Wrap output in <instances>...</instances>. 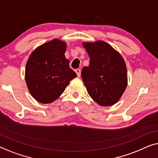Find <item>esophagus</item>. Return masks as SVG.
Segmentation results:
<instances>
[{
    "mask_svg": "<svg viewBox=\"0 0 158 158\" xmlns=\"http://www.w3.org/2000/svg\"><path fill=\"white\" fill-rule=\"evenodd\" d=\"M75 72H76L77 74V77H79L81 76V70L79 69H75Z\"/></svg>",
    "mask_w": 158,
    "mask_h": 158,
    "instance_id": "34e87169",
    "label": "esophagus"
}]
</instances>
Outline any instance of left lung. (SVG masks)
Listing matches in <instances>:
<instances>
[{
    "instance_id": "1",
    "label": "left lung",
    "mask_w": 158,
    "mask_h": 158,
    "mask_svg": "<svg viewBox=\"0 0 158 158\" xmlns=\"http://www.w3.org/2000/svg\"><path fill=\"white\" fill-rule=\"evenodd\" d=\"M82 44L90 59L89 66H84L81 71L88 94L99 105H114L127 85V72L123 57L103 41Z\"/></svg>"
}]
</instances>
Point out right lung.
Segmentation results:
<instances>
[{
  "mask_svg": "<svg viewBox=\"0 0 158 158\" xmlns=\"http://www.w3.org/2000/svg\"><path fill=\"white\" fill-rule=\"evenodd\" d=\"M66 50V42L54 39L39 46L29 56L25 79L31 94L39 102L56 100L77 77L64 55Z\"/></svg>",
  "mask_w": 158,
  "mask_h": 158,
  "instance_id": "obj_1",
  "label": "right lung"
}]
</instances>
